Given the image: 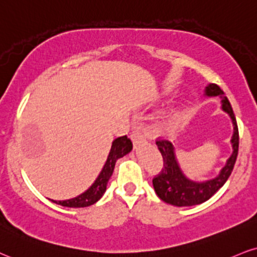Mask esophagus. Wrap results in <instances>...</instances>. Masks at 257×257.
<instances>
[{
    "instance_id": "esophagus-1",
    "label": "esophagus",
    "mask_w": 257,
    "mask_h": 257,
    "mask_svg": "<svg viewBox=\"0 0 257 257\" xmlns=\"http://www.w3.org/2000/svg\"><path fill=\"white\" fill-rule=\"evenodd\" d=\"M132 141L133 144H134V146H139V145H141L142 142L146 141V134H145V132L142 131L141 128H139V126H137V128H134V131H133L132 135Z\"/></svg>"
}]
</instances>
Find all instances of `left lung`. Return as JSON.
<instances>
[{"label":"left lung","mask_w":257,"mask_h":257,"mask_svg":"<svg viewBox=\"0 0 257 257\" xmlns=\"http://www.w3.org/2000/svg\"><path fill=\"white\" fill-rule=\"evenodd\" d=\"M205 95L206 97H220L221 110L226 112L232 120L233 134L231 138L232 153L217 177L208 179V181L196 182L188 178L182 171L178 160L176 158L174 144L168 140L157 141V146L163 156L164 166L162 172L153 178V188L159 199L169 205L177 207L195 206L209 200L225 184L236 163L239 135H238L237 120L230 101L225 97L220 87L215 83H209L208 86H206Z\"/></svg>","instance_id":"left-lung-1"}]
</instances>
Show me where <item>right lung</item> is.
Listing matches in <instances>:
<instances>
[{
	"label": "right lung",
	"mask_w": 257,
	"mask_h": 257,
	"mask_svg": "<svg viewBox=\"0 0 257 257\" xmlns=\"http://www.w3.org/2000/svg\"><path fill=\"white\" fill-rule=\"evenodd\" d=\"M133 150V144L132 141L124 137L117 138L112 141L111 145V150L107 156L106 162H105L103 169H101L100 174L98 175V177L95 178L93 184L88 188L87 190L83 191L82 194H80L76 197L69 200H63V201H56L51 200L54 203L63 206V207H70V208H81V207H88L100 199L104 195L105 190H106L107 182L111 176H112L113 169H115V164L117 160L122 157H124L125 154H128Z\"/></svg>",
	"instance_id": "1"
}]
</instances>
